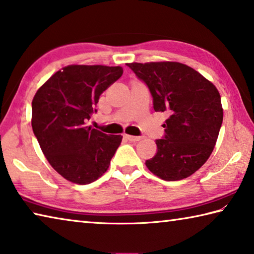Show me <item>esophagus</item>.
Returning a JSON list of instances; mask_svg holds the SVG:
<instances>
[{
	"mask_svg": "<svg viewBox=\"0 0 254 254\" xmlns=\"http://www.w3.org/2000/svg\"><path fill=\"white\" fill-rule=\"evenodd\" d=\"M124 137H126V139L128 141H132V142H136V141H140L141 139H142L141 136H134V135H130V134H124Z\"/></svg>",
	"mask_w": 254,
	"mask_h": 254,
	"instance_id": "esophagus-1",
	"label": "esophagus"
}]
</instances>
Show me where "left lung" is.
I'll list each match as a JSON object with an SVG mask.
<instances>
[{"label":"left lung","instance_id":"1","mask_svg":"<svg viewBox=\"0 0 254 254\" xmlns=\"http://www.w3.org/2000/svg\"><path fill=\"white\" fill-rule=\"evenodd\" d=\"M127 66L148 85L156 112H167L163 139L147 168L167 182L182 180L207 161L223 121L221 95L194 68L177 62L131 63Z\"/></svg>","mask_w":254,"mask_h":254}]
</instances>
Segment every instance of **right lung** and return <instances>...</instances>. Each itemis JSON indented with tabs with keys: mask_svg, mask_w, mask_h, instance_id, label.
<instances>
[{
	"mask_svg": "<svg viewBox=\"0 0 254 254\" xmlns=\"http://www.w3.org/2000/svg\"><path fill=\"white\" fill-rule=\"evenodd\" d=\"M122 74L120 66L68 65L34 95L33 133L50 166L68 182L91 184L109 169L123 136L105 134L86 122L101 94Z\"/></svg>",
	"mask_w": 254,
	"mask_h": 254,
	"instance_id": "obj_1",
	"label": "right lung"
}]
</instances>
